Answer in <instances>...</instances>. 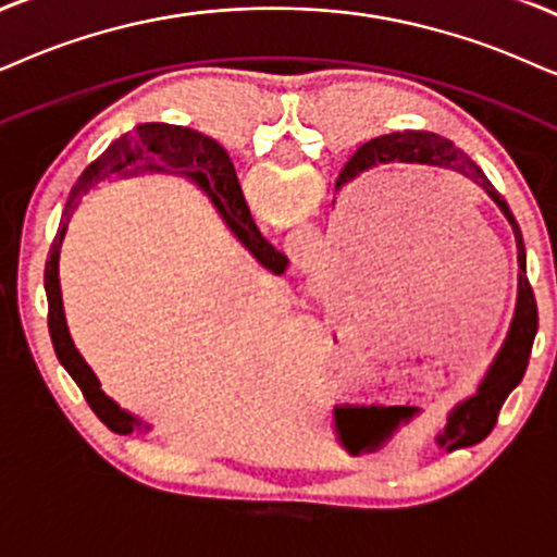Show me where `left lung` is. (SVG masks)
<instances>
[{
	"instance_id": "left-lung-1",
	"label": "left lung",
	"mask_w": 557,
	"mask_h": 557,
	"mask_svg": "<svg viewBox=\"0 0 557 557\" xmlns=\"http://www.w3.org/2000/svg\"><path fill=\"white\" fill-rule=\"evenodd\" d=\"M388 161H419V164L445 166L453 169L457 174H462V177H468L470 182H475V185L483 187L491 200L502 208L506 221H509L513 228V238H517L519 270L522 272H519L517 311H513L509 334H506V342L504 347L498 349L494 364L485 372L483 383L478 385L475 396L462 400V404L449 413L445 434L436 436V442L447 449L478 445V442L485 440V436L491 434V429L496 426L498 411H502L509 393L522 383L527 364H530L534 334H537V302H534L532 285L530 280H527V251L522 242V231H519V223L513 221L504 197L496 193V187L491 185L488 177L483 174V169L478 166L468 153L457 149L453 140L434 136V133L404 131L368 140V144H362L360 149L355 151V157L347 161L342 180H355L357 174L368 172V169L377 164H388Z\"/></svg>"
}]
</instances>
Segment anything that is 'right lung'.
<instances>
[{
  "mask_svg": "<svg viewBox=\"0 0 557 557\" xmlns=\"http://www.w3.org/2000/svg\"><path fill=\"white\" fill-rule=\"evenodd\" d=\"M166 169H177L180 174H187L189 180L197 182V185L213 197L215 208L221 210L223 218H226V226L234 231L238 242L257 257V262L270 267V270L277 274L285 272L287 264L285 255H280V251L259 234L255 221H251L249 208H246L242 185H238L236 180V169L231 164L226 149L210 136H202V133H197L193 128H182V125L146 123L138 125L133 133H125V136L115 140V144L108 146V151H104L100 159L91 161V164L84 169L79 182L72 187V193H69L66 208H63L61 213L59 231H55L51 251H48L46 259L44 285L48 298V331H51L55 357H59V362L66 368L69 375L74 377V383L79 385L89 408L97 413V419L115 434H131L133 429H140V421L136 417H131L128 411H123L115 400L104 396L100 391V380L95 377L89 364L82 360L72 336H69L59 285L61 244L63 236H66L72 213L79 208L84 195H87L95 185H100L104 177H112V174H117V177H131V174L138 172H166Z\"/></svg>",
  "mask_w": 557,
  "mask_h": 557,
  "instance_id": "1",
  "label": "right lung"
}]
</instances>
